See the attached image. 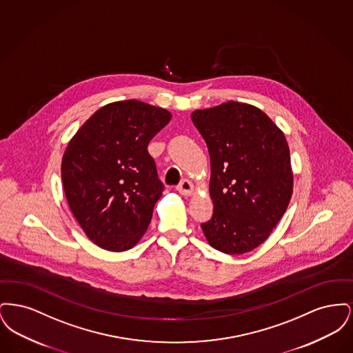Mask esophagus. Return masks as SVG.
Returning a JSON list of instances; mask_svg holds the SVG:
<instances>
[{
  "instance_id": "esophagus-1",
  "label": "esophagus",
  "mask_w": 353,
  "mask_h": 353,
  "mask_svg": "<svg viewBox=\"0 0 353 353\" xmlns=\"http://www.w3.org/2000/svg\"><path fill=\"white\" fill-rule=\"evenodd\" d=\"M177 190L183 196H190L193 193V190H194V186L189 180H183L180 184L177 185Z\"/></svg>"
}]
</instances>
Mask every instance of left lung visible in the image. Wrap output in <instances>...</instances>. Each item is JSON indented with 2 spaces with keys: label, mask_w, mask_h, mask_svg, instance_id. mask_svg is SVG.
<instances>
[{
  "label": "left lung",
  "mask_w": 353,
  "mask_h": 353,
  "mask_svg": "<svg viewBox=\"0 0 353 353\" xmlns=\"http://www.w3.org/2000/svg\"><path fill=\"white\" fill-rule=\"evenodd\" d=\"M192 120L208 145L212 169L214 212L202 232L219 252H252L268 239L291 200L285 134L263 111L238 101L197 110Z\"/></svg>",
  "instance_id": "obj_1"
}]
</instances>
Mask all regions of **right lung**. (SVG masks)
Here are the masks:
<instances>
[{
  "instance_id": "1",
  "label": "right lung",
  "mask_w": 353,
  "mask_h": 353,
  "mask_svg": "<svg viewBox=\"0 0 353 353\" xmlns=\"http://www.w3.org/2000/svg\"><path fill=\"white\" fill-rule=\"evenodd\" d=\"M172 118L140 101L99 108L70 140L62 159L68 206L101 249L125 252L147 232L164 185L148 144Z\"/></svg>"
}]
</instances>
